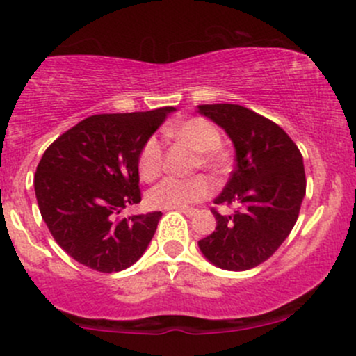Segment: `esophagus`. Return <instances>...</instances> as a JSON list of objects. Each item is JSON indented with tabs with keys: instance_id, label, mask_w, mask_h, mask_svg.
Returning <instances> with one entry per match:
<instances>
[{
	"instance_id": "esophagus-1",
	"label": "esophagus",
	"mask_w": 356,
	"mask_h": 356,
	"mask_svg": "<svg viewBox=\"0 0 356 356\" xmlns=\"http://www.w3.org/2000/svg\"><path fill=\"white\" fill-rule=\"evenodd\" d=\"M179 211L181 213H184L186 216H194L197 213V209H191V208H182V209H179Z\"/></svg>"
}]
</instances>
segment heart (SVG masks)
<instances>
[{
  "label": "heart",
  "mask_w": 356,
  "mask_h": 356,
  "mask_svg": "<svg viewBox=\"0 0 356 356\" xmlns=\"http://www.w3.org/2000/svg\"><path fill=\"white\" fill-rule=\"evenodd\" d=\"M170 138L194 152L193 167L203 168L208 174L220 177L230 167V153L222 145V133L204 118H189L167 131ZM163 167V149L159 138L145 141L138 156V172L147 182L155 181ZM211 186L204 177L163 179L148 191V203L153 208L182 209L207 200Z\"/></svg>",
  "instance_id": "heart-1"
}]
</instances>
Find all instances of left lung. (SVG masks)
Here are the masks:
<instances>
[{
	"mask_svg": "<svg viewBox=\"0 0 356 356\" xmlns=\"http://www.w3.org/2000/svg\"><path fill=\"white\" fill-rule=\"evenodd\" d=\"M225 129L235 148V168L215 204H235L232 215L213 208L216 228L197 242L215 266L245 271L259 266L290 235L305 196L300 149L263 115L237 104L197 106Z\"/></svg>",
	"mask_w": 356,
	"mask_h": 356,
	"instance_id": "8db88e82",
	"label": "left lung"
}]
</instances>
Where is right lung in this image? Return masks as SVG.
<instances>
[{"mask_svg": "<svg viewBox=\"0 0 356 356\" xmlns=\"http://www.w3.org/2000/svg\"><path fill=\"white\" fill-rule=\"evenodd\" d=\"M174 111L90 115L46 149L33 177L37 203L54 241L74 261L118 273L143 256L162 211L118 215L141 201V147Z\"/></svg>", "mask_w": 356, "mask_h": 356, "instance_id": "1", "label": "right lung"}]
</instances>
